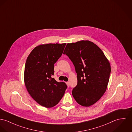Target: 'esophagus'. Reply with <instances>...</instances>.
Instances as JSON below:
<instances>
[{
	"label": "esophagus",
	"instance_id": "obj_1",
	"mask_svg": "<svg viewBox=\"0 0 132 132\" xmlns=\"http://www.w3.org/2000/svg\"><path fill=\"white\" fill-rule=\"evenodd\" d=\"M66 84L67 86L68 87L70 86V82H69V81H68V82H66Z\"/></svg>",
	"mask_w": 132,
	"mask_h": 132
}]
</instances>
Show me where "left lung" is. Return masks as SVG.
<instances>
[{
    "label": "left lung",
    "instance_id": "1",
    "mask_svg": "<svg viewBox=\"0 0 132 132\" xmlns=\"http://www.w3.org/2000/svg\"><path fill=\"white\" fill-rule=\"evenodd\" d=\"M72 62L77 85L72 96L79 105L89 107L100 99L109 80L111 66L101 49L89 40L67 44L63 53Z\"/></svg>",
    "mask_w": 132,
    "mask_h": 132
}]
</instances>
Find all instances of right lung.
Wrapping results in <instances>:
<instances>
[{"label":"right lung","mask_w":132,"mask_h":132,"mask_svg":"<svg viewBox=\"0 0 132 132\" xmlns=\"http://www.w3.org/2000/svg\"><path fill=\"white\" fill-rule=\"evenodd\" d=\"M66 44H47L36 46L26 62L24 79L32 98L40 105L51 108L64 95L67 86L57 82L52 75L54 64L62 56Z\"/></svg>","instance_id":"right-lung-1"}]
</instances>
